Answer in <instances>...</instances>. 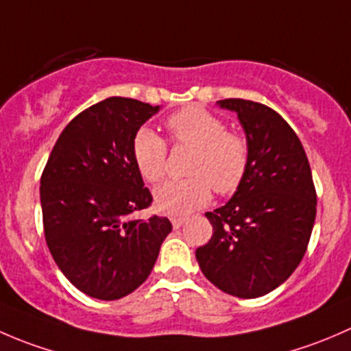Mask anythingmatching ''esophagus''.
Wrapping results in <instances>:
<instances>
[{"instance_id": "34e87169", "label": "esophagus", "mask_w": 351, "mask_h": 351, "mask_svg": "<svg viewBox=\"0 0 351 351\" xmlns=\"http://www.w3.org/2000/svg\"><path fill=\"white\" fill-rule=\"evenodd\" d=\"M169 221H171L173 229H180L183 226V222L186 221V219L185 217H178V215H173V217L169 219Z\"/></svg>"}]
</instances>
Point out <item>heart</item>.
<instances>
[{
	"mask_svg": "<svg viewBox=\"0 0 351 351\" xmlns=\"http://www.w3.org/2000/svg\"><path fill=\"white\" fill-rule=\"evenodd\" d=\"M173 143L193 147L189 178L173 180L154 190L156 210L166 215H186L212 198V186L228 195L241 186L250 166V146L239 134L228 132L224 120L202 107H185L166 119ZM134 165L146 182L165 176L166 143L149 127H141L132 137Z\"/></svg>",
	"mask_w": 351,
	"mask_h": 351,
	"instance_id": "obj_1",
	"label": "heart"
}]
</instances>
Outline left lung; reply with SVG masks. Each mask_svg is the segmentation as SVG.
<instances>
[{"label": "left lung", "mask_w": 351, "mask_h": 351, "mask_svg": "<svg viewBox=\"0 0 351 351\" xmlns=\"http://www.w3.org/2000/svg\"><path fill=\"white\" fill-rule=\"evenodd\" d=\"M217 105L238 115L250 166L234 195L205 214L214 234L195 256L217 289L254 299L299 267L316 221V190L299 137L275 110L241 98Z\"/></svg>", "instance_id": "8db88e82"}]
</instances>
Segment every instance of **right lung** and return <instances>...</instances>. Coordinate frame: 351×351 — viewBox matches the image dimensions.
<instances>
[{"instance_id":"right-lung-1","label":"right lung","mask_w":351,"mask_h":351,"mask_svg":"<svg viewBox=\"0 0 351 351\" xmlns=\"http://www.w3.org/2000/svg\"><path fill=\"white\" fill-rule=\"evenodd\" d=\"M159 108L122 97L98 101L67 123L42 173L49 251L95 299H122L143 285L171 232L166 217H134L153 197L134 165L132 137Z\"/></svg>"}]
</instances>
